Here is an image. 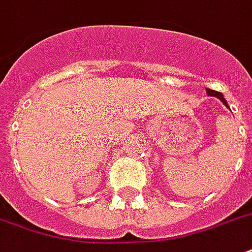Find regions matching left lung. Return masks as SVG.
<instances>
[{
	"mask_svg": "<svg viewBox=\"0 0 252 252\" xmlns=\"http://www.w3.org/2000/svg\"><path fill=\"white\" fill-rule=\"evenodd\" d=\"M207 93H208V96H215V97H218L221 102H223V104H224L225 107H228V105H227V101H225V98L223 97V94H221L220 92H216V91H212V89H207Z\"/></svg>",
	"mask_w": 252,
	"mask_h": 252,
	"instance_id": "left-lung-1",
	"label": "left lung"
}]
</instances>
